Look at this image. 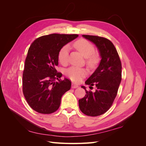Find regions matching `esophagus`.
<instances>
[{
  "mask_svg": "<svg viewBox=\"0 0 146 146\" xmlns=\"http://www.w3.org/2000/svg\"><path fill=\"white\" fill-rule=\"evenodd\" d=\"M72 88H78V86L77 85V84L72 83Z\"/></svg>",
  "mask_w": 146,
  "mask_h": 146,
  "instance_id": "esophagus-1",
  "label": "esophagus"
}]
</instances>
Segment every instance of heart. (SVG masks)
Returning <instances> with one entry per match:
<instances>
[{"mask_svg": "<svg viewBox=\"0 0 146 146\" xmlns=\"http://www.w3.org/2000/svg\"><path fill=\"white\" fill-rule=\"evenodd\" d=\"M74 47L85 57L86 63L90 67H94L99 61V56L94 54L95 48L88 41L84 39L77 40L74 44ZM69 55V46L66 45L61 48L58 53V60L60 62L65 64L68 63ZM66 75L74 82H79L86 76V70L83 68L71 67L66 70Z\"/></svg>", "mask_w": 146, "mask_h": 146, "instance_id": "1", "label": "heart"}]
</instances>
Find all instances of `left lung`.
Here are the masks:
<instances>
[{"mask_svg": "<svg viewBox=\"0 0 146 146\" xmlns=\"http://www.w3.org/2000/svg\"><path fill=\"white\" fill-rule=\"evenodd\" d=\"M82 36L96 45L101 60L98 67L85 82L90 87L96 86L95 92L88 91L79 99L81 111L87 116H98L107 112L116 97L121 82L122 65L117 52L109 39L103 37L83 35Z\"/></svg>", "mask_w": 146, "mask_h": 146, "instance_id": "left-lung-1", "label": "left lung"}]
</instances>
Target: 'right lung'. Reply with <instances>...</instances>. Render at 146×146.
I'll return each instance as SVG.
<instances>
[{"instance_id":"1","label":"right lung","mask_w":146,"mask_h":146,"mask_svg":"<svg viewBox=\"0 0 146 146\" xmlns=\"http://www.w3.org/2000/svg\"><path fill=\"white\" fill-rule=\"evenodd\" d=\"M78 35L50 34L37 38L31 44L25 61L23 91L27 103L35 111L50 114L60 107L61 97L71 87L68 78L55 69L58 53ZM55 80H58L57 82Z\"/></svg>"}]
</instances>
